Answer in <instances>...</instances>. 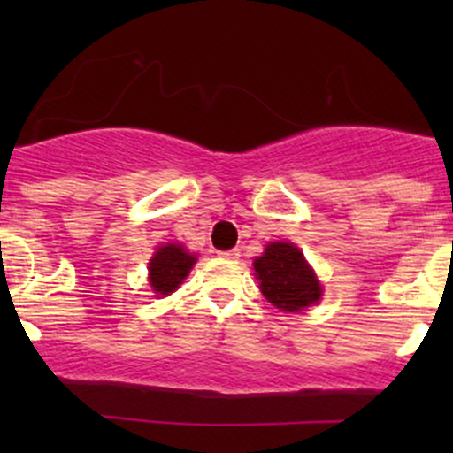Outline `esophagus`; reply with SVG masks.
<instances>
[{"label": "esophagus", "instance_id": "1", "mask_svg": "<svg viewBox=\"0 0 453 453\" xmlns=\"http://www.w3.org/2000/svg\"><path fill=\"white\" fill-rule=\"evenodd\" d=\"M219 257H223V259H238V257H241V251H238V249H230V251H219Z\"/></svg>", "mask_w": 453, "mask_h": 453}]
</instances>
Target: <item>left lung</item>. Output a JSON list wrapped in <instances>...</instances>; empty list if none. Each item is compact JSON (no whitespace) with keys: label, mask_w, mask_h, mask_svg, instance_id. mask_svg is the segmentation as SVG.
<instances>
[{"label":"left lung","mask_w":453,"mask_h":453,"mask_svg":"<svg viewBox=\"0 0 453 453\" xmlns=\"http://www.w3.org/2000/svg\"><path fill=\"white\" fill-rule=\"evenodd\" d=\"M253 268L262 294L280 311L296 313L319 300V280L294 244L270 242L264 256L253 262Z\"/></svg>","instance_id":"obj_1"}]
</instances>
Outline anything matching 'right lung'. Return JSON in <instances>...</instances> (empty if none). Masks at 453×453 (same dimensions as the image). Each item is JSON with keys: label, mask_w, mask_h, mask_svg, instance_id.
Listing matches in <instances>:
<instances>
[{"label": "right lung", "mask_w": 453, "mask_h": 453, "mask_svg": "<svg viewBox=\"0 0 453 453\" xmlns=\"http://www.w3.org/2000/svg\"><path fill=\"white\" fill-rule=\"evenodd\" d=\"M196 264V256H189L180 244H165L159 247L149 264V280L153 292L161 296L173 294L180 285L191 266Z\"/></svg>", "instance_id": "right-lung-1"}]
</instances>
